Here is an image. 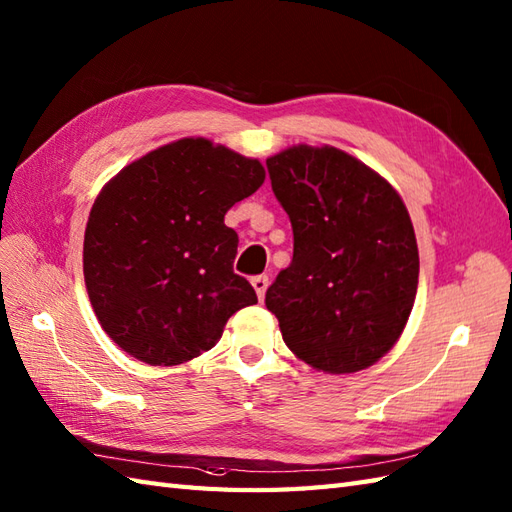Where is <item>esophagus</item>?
<instances>
[{"mask_svg": "<svg viewBox=\"0 0 512 512\" xmlns=\"http://www.w3.org/2000/svg\"><path fill=\"white\" fill-rule=\"evenodd\" d=\"M251 283H253V288H255V292H257V299H259V301L264 299V294H266V290H268V277H266V275H257V277L251 279Z\"/></svg>", "mask_w": 512, "mask_h": 512, "instance_id": "1", "label": "esophagus"}]
</instances>
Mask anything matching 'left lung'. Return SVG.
Instances as JSON below:
<instances>
[{"label":"left lung","mask_w":512,"mask_h":512,"mask_svg":"<svg viewBox=\"0 0 512 512\" xmlns=\"http://www.w3.org/2000/svg\"><path fill=\"white\" fill-rule=\"evenodd\" d=\"M294 233L292 264L266 292L283 342L325 373L392 349L412 312L419 248L401 196L338 148L292 146L266 161Z\"/></svg>","instance_id":"8db88e82"}]
</instances>
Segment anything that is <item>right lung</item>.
<instances>
[{"label": "right lung", "mask_w": 512, "mask_h": 512, "mask_svg": "<svg viewBox=\"0 0 512 512\" xmlns=\"http://www.w3.org/2000/svg\"><path fill=\"white\" fill-rule=\"evenodd\" d=\"M264 165L209 139L148 152L95 198L82 248L93 312L109 338L150 366L209 351L227 320L257 303L233 272L235 202L264 183Z\"/></svg>", "instance_id": "right-lung-1"}]
</instances>
